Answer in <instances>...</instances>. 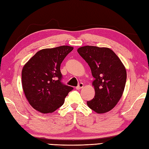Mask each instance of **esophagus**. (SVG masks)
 <instances>
[{
    "instance_id": "1",
    "label": "esophagus",
    "mask_w": 149,
    "mask_h": 149,
    "mask_svg": "<svg viewBox=\"0 0 149 149\" xmlns=\"http://www.w3.org/2000/svg\"><path fill=\"white\" fill-rule=\"evenodd\" d=\"M83 86H84L83 83H80L79 84H78V86L76 87V89L77 90H80V89H81L82 88H83Z\"/></svg>"
}]
</instances>
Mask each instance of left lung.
Here are the masks:
<instances>
[{
    "label": "left lung",
    "mask_w": 149,
    "mask_h": 149,
    "mask_svg": "<svg viewBox=\"0 0 149 149\" xmlns=\"http://www.w3.org/2000/svg\"><path fill=\"white\" fill-rule=\"evenodd\" d=\"M77 52L90 66L94 77L95 95L87 105L97 113L109 111L118 102L124 90L127 72L112 50L106 47L84 46Z\"/></svg>",
    "instance_id": "8db88e82"
}]
</instances>
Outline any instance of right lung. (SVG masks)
Segmentation results:
<instances>
[{"mask_svg":"<svg viewBox=\"0 0 149 149\" xmlns=\"http://www.w3.org/2000/svg\"><path fill=\"white\" fill-rule=\"evenodd\" d=\"M73 49L67 45L42 49L24 66L22 88L30 105L38 111L44 114L55 111L73 90L62 83L60 71L63 59Z\"/></svg>","mask_w":149,"mask_h":149,"instance_id":"obj_1","label":"right lung"}]
</instances>
